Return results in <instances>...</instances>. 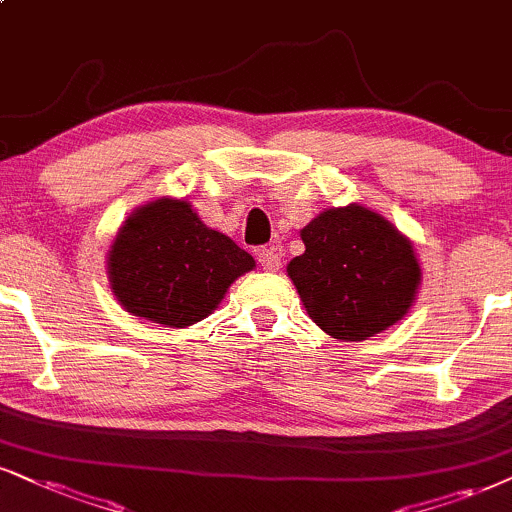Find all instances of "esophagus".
I'll list each match as a JSON object with an SVG mask.
<instances>
[{"mask_svg":"<svg viewBox=\"0 0 512 512\" xmlns=\"http://www.w3.org/2000/svg\"><path fill=\"white\" fill-rule=\"evenodd\" d=\"M258 263H261L263 270L275 273V270L282 266V258L277 254L275 246H263V249H258Z\"/></svg>","mask_w":512,"mask_h":512,"instance_id":"obj_1","label":"esophagus"}]
</instances>
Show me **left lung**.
I'll return each instance as SVG.
<instances>
[{
	"label": "left lung",
	"mask_w": 512,
	"mask_h": 512,
	"mask_svg": "<svg viewBox=\"0 0 512 512\" xmlns=\"http://www.w3.org/2000/svg\"><path fill=\"white\" fill-rule=\"evenodd\" d=\"M306 251L289 261L304 308L320 330L363 342L399 323L420 287L413 244L387 218L349 204L327 208L301 230Z\"/></svg>",
	"instance_id": "left-lung-1"
}]
</instances>
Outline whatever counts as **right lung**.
<instances>
[{
  "mask_svg": "<svg viewBox=\"0 0 512 512\" xmlns=\"http://www.w3.org/2000/svg\"><path fill=\"white\" fill-rule=\"evenodd\" d=\"M113 296L125 311L166 327H187L218 308L254 256L201 223L185 199H156L132 211L113 239Z\"/></svg>",
  "mask_w": 512,
  "mask_h": 512,
  "instance_id": "1",
  "label": "right lung"
}]
</instances>
